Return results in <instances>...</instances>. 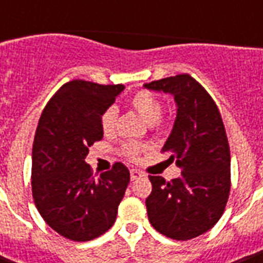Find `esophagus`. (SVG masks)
Wrapping results in <instances>:
<instances>
[{
  "mask_svg": "<svg viewBox=\"0 0 263 263\" xmlns=\"http://www.w3.org/2000/svg\"><path fill=\"white\" fill-rule=\"evenodd\" d=\"M144 173L140 172V171H138V169H132L131 171V180L134 181V180H138L140 179V177H143Z\"/></svg>",
  "mask_w": 263,
  "mask_h": 263,
  "instance_id": "esophagus-1",
  "label": "esophagus"
}]
</instances>
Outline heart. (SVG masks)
<instances>
[{"label":"heart","mask_w":263,"mask_h":263,"mask_svg":"<svg viewBox=\"0 0 263 263\" xmlns=\"http://www.w3.org/2000/svg\"><path fill=\"white\" fill-rule=\"evenodd\" d=\"M129 106L142 117L150 127L154 129H162L164 123L161 120L162 109L164 105L161 102V99L156 94H153L150 91H139L136 92L131 99H129ZM117 117H119V110L116 106H109L103 110L101 116V127H102L103 134L106 136H110L115 134L116 125H117ZM146 150V146L135 143H125L121 146V153L124 156L129 158H136L140 153Z\"/></svg>","instance_id":"heart-1"}]
</instances>
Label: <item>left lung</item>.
<instances>
[{
  "mask_svg": "<svg viewBox=\"0 0 263 263\" xmlns=\"http://www.w3.org/2000/svg\"><path fill=\"white\" fill-rule=\"evenodd\" d=\"M144 88L173 95L177 113L162 152L181 169L166 181L148 176L150 224L175 240H190L220 220L231 190V153L220 110L209 92L187 73L154 80Z\"/></svg>",
  "mask_w": 263,
  "mask_h": 263,
  "instance_id": "obj_1",
  "label": "left lung"
}]
</instances>
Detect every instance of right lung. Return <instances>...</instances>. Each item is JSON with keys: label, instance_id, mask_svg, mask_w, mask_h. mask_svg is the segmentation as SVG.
<instances>
[{"label": "right lung", "instance_id": "1", "mask_svg": "<svg viewBox=\"0 0 263 263\" xmlns=\"http://www.w3.org/2000/svg\"><path fill=\"white\" fill-rule=\"evenodd\" d=\"M124 88L72 80L51 97L39 119L32 196L46 224L69 240L88 241L107 232L129 183V171L121 162L94 179L84 161L88 147L103 138V110Z\"/></svg>", "mask_w": 263, "mask_h": 263}]
</instances>
